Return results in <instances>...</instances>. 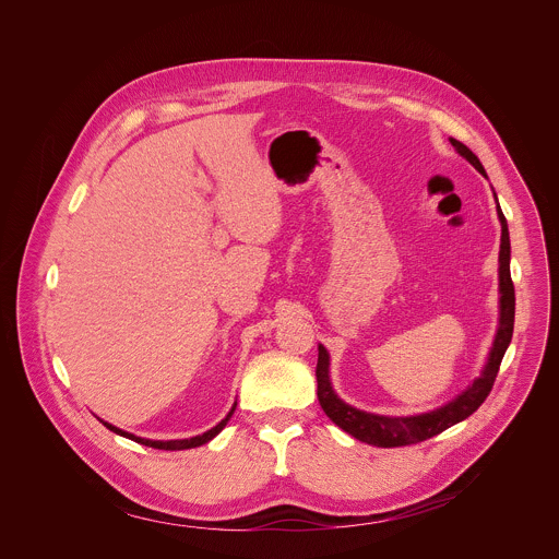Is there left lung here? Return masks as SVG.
Here are the masks:
<instances>
[{
    "label": "left lung",
    "instance_id": "1",
    "mask_svg": "<svg viewBox=\"0 0 559 559\" xmlns=\"http://www.w3.org/2000/svg\"><path fill=\"white\" fill-rule=\"evenodd\" d=\"M451 145L462 154L466 162L487 177L480 158H477L464 143L457 139H449ZM496 197V192H493ZM498 201V197H496ZM498 218L502 225V243H500V325L493 341V347L489 352V360L473 384H468L451 403L442 405L440 409H433L429 414L418 416H378L360 412L347 403H343L336 395L332 380H330V354L323 345H318V365H316V380H318V403H321L328 418L338 425L343 431L354 436L360 442L373 444V447H407L423 440H429L444 429L462 423L468 418L477 407H480L487 395L491 393V386L496 382V376L500 371V362L504 358V352L513 336V321H515V289L511 281V241H509V225L498 203Z\"/></svg>",
    "mask_w": 559,
    "mask_h": 559
}]
</instances>
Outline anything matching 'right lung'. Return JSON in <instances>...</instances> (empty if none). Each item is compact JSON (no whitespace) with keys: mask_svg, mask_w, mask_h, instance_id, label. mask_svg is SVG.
<instances>
[{"mask_svg":"<svg viewBox=\"0 0 559 559\" xmlns=\"http://www.w3.org/2000/svg\"><path fill=\"white\" fill-rule=\"evenodd\" d=\"M234 409H236V405L231 407V412L216 425V427H212L210 431H205L203 436H194V438H188V440H147V438H136V436H132V433H128V431H121V429H117L115 425H108V423H104L110 431H115L117 436H123V438H130V440H134V442H139V444H145V447H152V449H164V451H181V449H194V447H201V444H205V442H210L214 436H218L221 431H223V427L227 425V420L231 418V414H234Z\"/></svg>","mask_w":559,"mask_h":559,"instance_id":"right-lung-1","label":"right lung"}]
</instances>
